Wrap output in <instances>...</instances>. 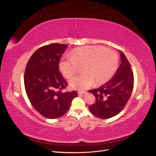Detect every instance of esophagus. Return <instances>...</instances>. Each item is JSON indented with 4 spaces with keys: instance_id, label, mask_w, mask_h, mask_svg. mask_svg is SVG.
I'll return each mask as SVG.
<instances>
[{
    "instance_id": "1",
    "label": "esophagus",
    "mask_w": 156,
    "mask_h": 156,
    "mask_svg": "<svg viewBox=\"0 0 156 156\" xmlns=\"http://www.w3.org/2000/svg\"><path fill=\"white\" fill-rule=\"evenodd\" d=\"M84 93H85V91L79 92H78V94H79V95H82V94H84Z\"/></svg>"
}]
</instances>
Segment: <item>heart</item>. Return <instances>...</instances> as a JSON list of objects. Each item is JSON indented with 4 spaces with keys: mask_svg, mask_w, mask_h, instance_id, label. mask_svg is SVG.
I'll return each instance as SVG.
<instances>
[{
    "mask_svg": "<svg viewBox=\"0 0 156 156\" xmlns=\"http://www.w3.org/2000/svg\"><path fill=\"white\" fill-rule=\"evenodd\" d=\"M119 56L116 51L101 46H87L75 49L72 57H63L59 62V69L64 76L71 79L83 67L84 73L70 80L73 88L82 90L107 83L118 68Z\"/></svg>",
    "mask_w": 156,
    "mask_h": 156,
    "instance_id": "obj_1",
    "label": "heart"
}]
</instances>
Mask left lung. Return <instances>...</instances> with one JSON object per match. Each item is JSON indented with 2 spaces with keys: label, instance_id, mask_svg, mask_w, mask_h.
I'll list each match as a JSON object with an SVG mask.
<instances>
[{
  "label": "left lung",
  "instance_id": "8db88e82",
  "mask_svg": "<svg viewBox=\"0 0 156 156\" xmlns=\"http://www.w3.org/2000/svg\"><path fill=\"white\" fill-rule=\"evenodd\" d=\"M120 53L122 63L115 76L101 87L88 90L96 98L95 103L89 106V110L100 119H110L119 114L127 104L133 91V70L125 55Z\"/></svg>",
  "mask_w": 156,
  "mask_h": 156
}]
</instances>
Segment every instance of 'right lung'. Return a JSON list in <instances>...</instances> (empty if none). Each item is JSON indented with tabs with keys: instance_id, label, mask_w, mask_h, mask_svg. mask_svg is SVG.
<instances>
[{
	"instance_id": "obj_1",
	"label": "right lung",
	"mask_w": 156,
	"mask_h": 156,
	"mask_svg": "<svg viewBox=\"0 0 156 156\" xmlns=\"http://www.w3.org/2000/svg\"><path fill=\"white\" fill-rule=\"evenodd\" d=\"M68 45L51 44L41 47L28 61L24 84L28 98L41 115L58 119L69 110L76 91L63 92L68 85L59 72V61Z\"/></svg>"
}]
</instances>
